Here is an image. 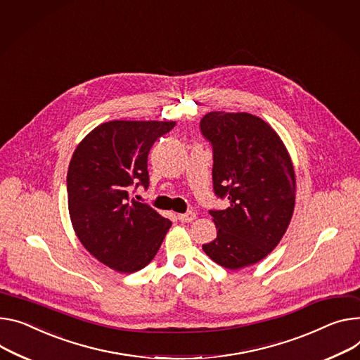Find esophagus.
<instances>
[{"mask_svg":"<svg viewBox=\"0 0 360 360\" xmlns=\"http://www.w3.org/2000/svg\"><path fill=\"white\" fill-rule=\"evenodd\" d=\"M180 222H193L196 219V213L195 212H187V213H180L177 214Z\"/></svg>","mask_w":360,"mask_h":360,"instance_id":"esophagus-1","label":"esophagus"}]
</instances>
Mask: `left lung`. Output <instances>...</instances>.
I'll return each instance as SVG.
<instances>
[{"label": "left lung", "instance_id": "8db88e82", "mask_svg": "<svg viewBox=\"0 0 360 360\" xmlns=\"http://www.w3.org/2000/svg\"><path fill=\"white\" fill-rule=\"evenodd\" d=\"M213 146V188L228 198L224 210H210L216 239L205 254L228 269L257 264L280 243L295 205V172L281 136L248 112L214 110L200 122Z\"/></svg>", "mask_w": 360, "mask_h": 360}]
</instances>
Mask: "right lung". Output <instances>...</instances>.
I'll return each instance as SVG.
<instances>
[{"label":"right lung","mask_w":360,"mask_h":360,"mask_svg":"<svg viewBox=\"0 0 360 360\" xmlns=\"http://www.w3.org/2000/svg\"><path fill=\"white\" fill-rule=\"evenodd\" d=\"M176 121H109L94 128L73 151L68 206L85 250L121 274L147 266L169 232L170 219L131 198L148 187V153Z\"/></svg>","instance_id":"1"}]
</instances>
